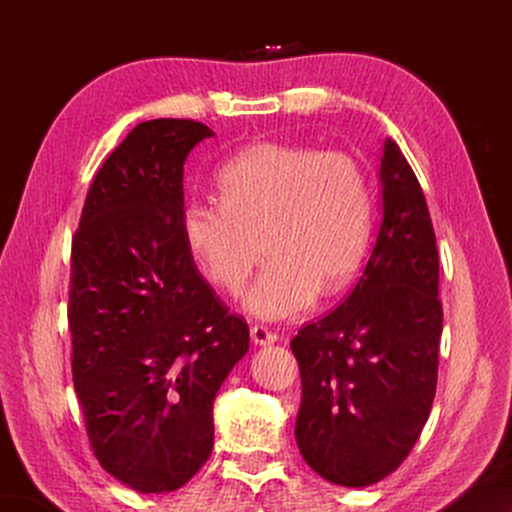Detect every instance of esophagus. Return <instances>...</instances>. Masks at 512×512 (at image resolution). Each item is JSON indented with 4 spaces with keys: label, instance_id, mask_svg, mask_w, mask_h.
I'll list each match as a JSON object with an SVG mask.
<instances>
[{
    "label": "esophagus",
    "instance_id": "34e87169",
    "mask_svg": "<svg viewBox=\"0 0 512 512\" xmlns=\"http://www.w3.org/2000/svg\"><path fill=\"white\" fill-rule=\"evenodd\" d=\"M250 339H253L255 345H271L277 341V334L271 332V329L264 325H255L253 329H250Z\"/></svg>",
    "mask_w": 512,
    "mask_h": 512
}]
</instances>
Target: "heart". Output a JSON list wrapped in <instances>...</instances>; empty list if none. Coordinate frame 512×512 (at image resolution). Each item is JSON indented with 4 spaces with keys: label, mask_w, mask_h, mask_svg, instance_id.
I'll return each instance as SVG.
<instances>
[{
    "label": "heart",
    "mask_w": 512,
    "mask_h": 512,
    "mask_svg": "<svg viewBox=\"0 0 512 512\" xmlns=\"http://www.w3.org/2000/svg\"><path fill=\"white\" fill-rule=\"evenodd\" d=\"M219 205L187 201L178 232L212 287L241 291L259 259L266 266L244 307L262 320L309 309L348 287L370 239V189L359 162L341 151L257 142L214 173Z\"/></svg>",
    "instance_id": "obj_1"
}]
</instances>
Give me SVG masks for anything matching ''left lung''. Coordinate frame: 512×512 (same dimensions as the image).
<instances>
[{
	"mask_svg": "<svg viewBox=\"0 0 512 512\" xmlns=\"http://www.w3.org/2000/svg\"><path fill=\"white\" fill-rule=\"evenodd\" d=\"M381 225L357 287L291 341L302 379L296 443L311 470L366 488L420 438L438 381L443 302L422 187L391 137L379 167Z\"/></svg>",
	"mask_w": 512,
	"mask_h": 512,
	"instance_id": "obj_1",
	"label": "left lung"
}]
</instances>
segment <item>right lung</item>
<instances>
[{
    "label": "right lung",
    "instance_id": "1",
    "mask_svg": "<svg viewBox=\"0 0 512 512\" xmlns=\"http://www.w3.org/2000/svg\"><path fill=\"white\" fill-rule=\"evenodd\" d=\"M214 133L137 124L108 155L72 244V377L92 452L128 488H183L214 447L212 404L248 352L246 320L198 273L178 232L183 173Z\"/></svg>",
    "mask_w": 512,
    "mask_h": 512
}]
</instances>
